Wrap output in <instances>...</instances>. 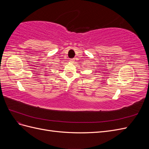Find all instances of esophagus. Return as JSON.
<instances>
[{
    "instance_id": "obj_1",
    "label": "esophagus",
    "mask_w": 149,
    "mask_h": 149,
    "mask_svg": "<svg viewBox=\"0 0 149 149\" xmlns=\"http://www.w3.org/2000/svg\"><path fill=\"white\" fill-rule=\"evenodd\" d=\"M71 62H74V58H73V59H70V60Z\"/></svg>"
}]
</instances>
